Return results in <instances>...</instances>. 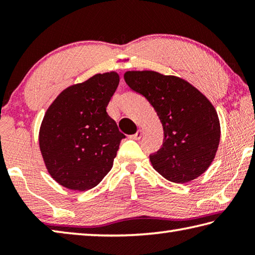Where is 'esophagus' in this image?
Wrapping results in <instances>:
<instances>
[{"instance_id":"esophagus-1","label":"esophagus","mask_w":255,"mask_h":255,"mask_svg":"<svg viewBox=\"0 0 255 255\" xmlns=\"http://www.w3.org/2000/svg\"><path fill=\"white\" fill-rule=\"evenodd\" d=\"M141 136H143V130H141V129H138V130H137V132L135 133V135L130 136V138H131V139L138 140V139H140Z\"/></svg>"}]
</instances>
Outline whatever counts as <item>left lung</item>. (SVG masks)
<instances>
[{
  "mask_svg": "<svg viewBox=\"0 0 255 255\" xmlns=\"http://www.w3.org/2000/svg\"><path fill=\"white\" fill-rule=\"evenodd\" d=\"M124 79L147 99L162 123L163 146L149 156L155 171L175 183L205 173L221 140V124L213 103L188 81L174 75L127 71Z\"/></svg>",
  "mask_w": 255,
  "mask_h": 255,
  "instance_id": "8db88e82",
  "label": "left lung"
}]
</instances>
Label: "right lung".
Here are the masks:
<instances>
[{"label":"right lung","instance_id":"1","mask_svg":"<svg viewBox=\"0 0 255 255\" xmlns=\"http://www.w3.org/2000/svg\"><path fill=\"white\" fill-rule=\"evenodd\" d=\"M119 84L117 72L96 74L60 92L39 129V148L56 182L86 191L109 173L125 138L106 108Z\"/></svg>","mask_w":255,"mask_h":255}]
</instances>
